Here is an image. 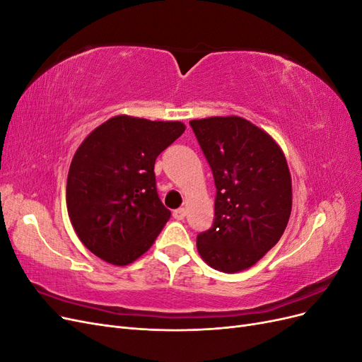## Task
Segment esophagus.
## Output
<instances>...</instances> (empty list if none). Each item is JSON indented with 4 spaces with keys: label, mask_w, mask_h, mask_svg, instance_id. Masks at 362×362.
Returning a JSON list of instances; mask_svg holds the SVG:
<instances>
[{
    "label": "esophagus",
    "mask_w": 362,
    "mask_h": 362,
    "mask_svg": "<svg viewBox=\"0 0 362 362\" xmlns=\"http://www.w3.org/2000/svg\"><path fill=\"white\" fill-rule=\"evenodd\" d=\"M173 217L177 218V221H182V218L185 217V210L184 208H178V210L173 211Z\"/></svg>",
    "instance_id": "34e87169"
}]
</instances>
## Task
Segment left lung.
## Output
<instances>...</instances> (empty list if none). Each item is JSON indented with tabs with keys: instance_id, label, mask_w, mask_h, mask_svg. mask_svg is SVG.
<instances>
[{
	"instance_id": "1",
	"label": "left lung",
	"mask_w": 362,
	"mask_h": 362,
	"mask_svg": "<svg viewBox=\"0 0 362 362\" xmlns=\"http://www.w3.org/2000/svg\"><path fill=\"white\" fill-rule=\"evenodd\" d=\"M210 164L214 222L196 238L199 255L216 270L254 266L286 231L291 177L284 152L266 131L238 116L190 120Z\"/></svg>"
}]
</instances>
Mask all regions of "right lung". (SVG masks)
<instances>
[{
    "instance_id": "obj_1",
    "label": "right lung",
    "mask_w": 362,
    "mask_h": 362,
    "mask_svg": "<svg viewBox=\"0 0 362 362\" xmlns=\"http://www.w3.org/2000/svg\"><path fill=\"white\" fill-rule=\"evenodd\" d=\"M184 129L181 122L122 115L84 139L69 168L66 205L92 254L127 266L156 242L170 211L158 198L154 164Z\"/></svg>"
}]
</instances>
